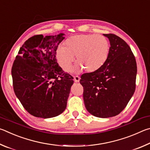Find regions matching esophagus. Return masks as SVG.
Here are the masks:
<instances>
[{"label": "esophagus", "mask_w": 150, "mask_h": 150, "mask_svg": "<svg viewBox=\"0 0 150 150\" xmlns=\"http://www.w3.org/2000/svg\"><path fill=\"white\" fill-rule=\"evenodd\" d=\"M74 81L75 83H79L80 81V77L79 76H75L74 77Z\"/></svg>", "instance_id": "34e87169"}]
</instances>
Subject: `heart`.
<instances>
[{
    "label": "heart",
    "instance_id": "obj_1",
    "mask_svg": "<svg viewBox=\"0 0 150 150\" xmlns=\"http://www.w3.org/2000/svg\"><path fill=\"white\" fill-rule=\"evenodd\" d=\"M110 53L108 40L102 35L81 34L70 37L65 42V47L56 50V58L65 71L69 72L75 61L76 70L94 72L102 67Z\"/></svg>",
    "mask_w": 150,
    "mask_h": 150
}]
</instances>
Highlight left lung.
I'll list each match as a JSON object with an SVG mask.
<instances>
[{"label": "left lung", "instance_id": "left-lung-1", "mask_svg": "<svg viewBox=\"0 0 150 150\" xmlns=\"http://www.w3.org/2000/svg\"><path fill=\"white\" fill-rule=\"evenodd\" d=\"M110 42V53L99 69L81 75L83 100L88 112L98 118L120 114L136 88L137 66L129 45L115 34H103Z\"/></svg>", "mask_w": 150, "mask_h": 150}]
</instances>
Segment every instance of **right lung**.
<instances>
[{
    "label": "right lung",
    "instance_id": "1",
    "mask_svg": "<svg viewBox=\"0 0 150 150\" xmlns=\"http://www.w3.org/2000/svg\"><path fill=\"white\" fill-rule=\"evenodd\" d=\"M64 35L30 38L20 48L12 65L15 95L35 117H55L67 106L73 77L63 71L55 57Z\"/></svg>",
    "mask_w": 150,
    "mask_h": 150
}]
</instances>
